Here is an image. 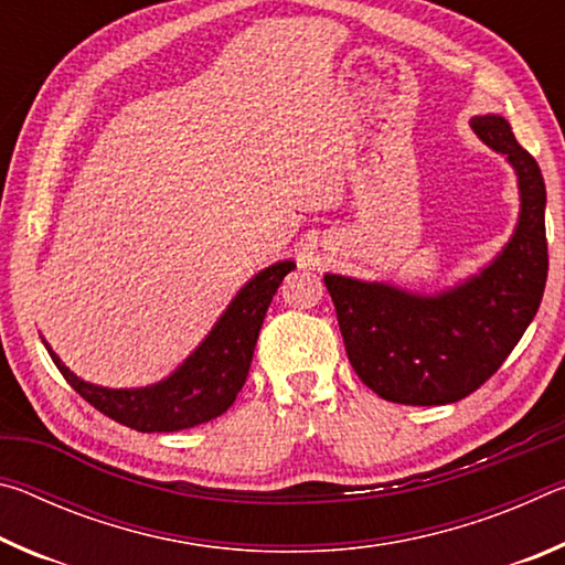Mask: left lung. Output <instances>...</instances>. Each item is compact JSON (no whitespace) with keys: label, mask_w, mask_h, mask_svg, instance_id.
I'll list each match as a JSON object with an SVG mask.
<instances>
[{"label":"left lung","mask_w":565,"mask_h":565,"mask_svg":"<svg viewBox=\"0 0 565 565\" xmlns=\"http://www.w3.org/2000/svg\"><path fill=\"white\" fill-rule=\"evenodd\" d=\"M471 127L519 171L521 222L499 259L481 276L438 296L323 276L353 371L394 404L441 406L481 388L521 341L546 289L541 169L503 117H476Z\"/></svg>","instance_id":"1"}]
</instances>
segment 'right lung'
<instances>
[{
	"label": "right lung",
	"mask_w": 565,
	"mask_h": 565,
	"mask_svg": "<svg viewBox=\"0 0 565 565\" xmlns=\"http://www.w3.org/2000/svg\"><path fill=\"white\" fill-rule=\"evenodd\" d=\"M291 269L294 262H281L254 276L238 291L202 347L191 353L174 376H169L157 386L137 391L94 386L76 379L54 356L50 347H46V351H50L66 384L87 404L97 408L99 414L141 434L184 431V428H194L222 416L236 401L248 376V366H252L254 347L256 339H259L266 309H269L284 276Z\"/></svg>",
	"instance_id": "add662e5"
}]
</instances>
